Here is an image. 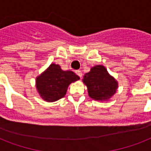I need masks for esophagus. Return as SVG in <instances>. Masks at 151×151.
<instances>
[{
	"mask_svg": "<svg viewBox=\"0 0 151 151\" xmlns=\"http://www.w3.org/2000/svg\"><path fill=\"white\" fill-rule=\"evenodd\" d=\"M76 74L78 76V77H80L81 78V77H82V72L81 70H76Z\"/></svg>",
	"mask_w": 151,
	"mask_h": 151,
	"instance_id": "esophagus-1",
	"label": "esophagus"
}]
</instances>
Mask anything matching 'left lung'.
<instances>
[{
    "label": "left lung",
    "instance_id": "1",
    "mask_svg": "<svg viewBox=\"0 0 151 151\" xmlns=\"http://www.w3.org/2000/svg\"><path fill=\"white\" fill-rule=\"evenodd\" d=\"M82 81L87 87L90 98L100 102L109 100L118 88L117 81L103 65L92 66L89 72L84 75Z\"/></svg>",
    "mask_w": 151,
    "mask_h": 151
}]
</instances>
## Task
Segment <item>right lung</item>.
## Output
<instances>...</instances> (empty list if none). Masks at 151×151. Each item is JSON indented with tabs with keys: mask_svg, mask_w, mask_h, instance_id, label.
Masks as SVG:
<instances>
[{
	"mask_svg": "<svg viewBox=\"0 0 151 151\" xmlns=\"http://www.w3.org/2000/svg\"><path fill=\"white\" fill-rule=\"evenodd\" d=\"M80 78L71 70H63L59 64L52 63L36 78V88L46 102H55L65 96L69 85Z\"/></svg>",
	"mask_w": 151,
	"mask_h": 151,
	"instance_id": "1",
	"label": "right lung"
}]
</instances>
